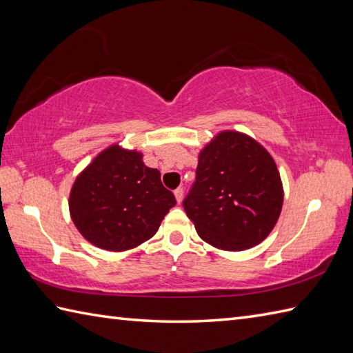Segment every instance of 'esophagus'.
Wrapping results in <instances>:
<instances>
[{"mask_svg":"<svg viewBox=\"0 0 353 353\" xmlns=\"http://www.w3.org/2000/svg\"><path fill=\"white\" fill-rule=\"evenodd\" d=\"M174 197H176V200H177V203H181L182 199H183V188H177V190L174 191Z\"/></svg>","mask_w":353,"mask_h":353,"instance_id":"esophagus-1","label":"esophagus"}]
</instances>
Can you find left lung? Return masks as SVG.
Instances as JSON below:
<instances>
[{
	"label": "left lung",
	"mask_w": 353,
	"mask_h": 353,
	"mask_svg": "<svg viewBox=\"0 0 353 353\" xmlns=\"http://www.w3.org/2000/svg\"><path fill=\"white\" fill-rule=\"evenodd\" d=\"M282 203V181L272 154L249 134L223 130L200 150L196 182L183 209L203 241L241 252L270 235Z\"/></svg>",
	"instance_id": "obj_1"
}]
</instances>
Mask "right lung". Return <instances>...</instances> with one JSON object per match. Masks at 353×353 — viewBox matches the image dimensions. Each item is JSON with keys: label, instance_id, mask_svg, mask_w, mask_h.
I'll return each mask as SVG.
<instances>
[{"label": "right lung", "instance_id": "add662e5", "mask_svg": "<svg viewBox=\"0 0 353 353\" xmlns=\"http://www.w3.org/2000/svg\"><path fill=\"white\" fill-rule=\"evenodd\" d=\"M138 150L112 144L80 172L70 192V215L86 241L103 250L138 247L159 229L176 205L161 172Z\"/></svg>", "mask_w": 353, "mask_h": 353}]
</instances>
